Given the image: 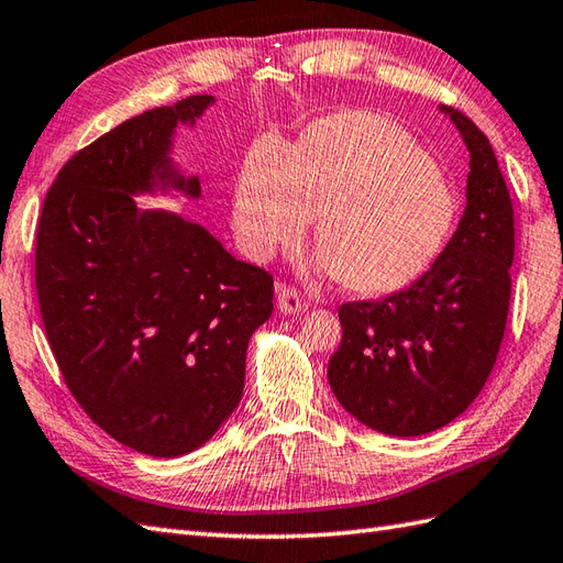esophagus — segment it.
Instances as JSON below:
<instances>
[{"mask_svg": "<svg viewBox=\"0 0 563 563\" xmlns=\"http://www.w3.org/2000/svg\"><path fill=\"white\" fill-rule=\"evenodd\" d=\"M276 305L283 313H299V311L307 309V305L302 302L299 292L292 290V287H287V285H276Z\"/></svg>", "mask_w": 563, "mask_h": 563, "instance_id": "34e87169", "label": "esophagus"}]
</instances>
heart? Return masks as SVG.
I'll use <instances>...</instances> for the list:
<instances>
[{"mask_svg": "<svg viewBox=\"0 0 563 563\" xmlns=\"http://www.w3.org/2000/svg\"><path fill=\"white\" fill-rule=\"evenodd\" d=\"M459 211L453 185L405 129L341 112L297 146L256 143L234 181L232 230L246 256L268 261L319 213L317 268L357 295H386L437 264Z\"/></svg>", "mask_w": 563, "mask_h": 563, "instance_id": "1", "label": "heart"}]
</instances>
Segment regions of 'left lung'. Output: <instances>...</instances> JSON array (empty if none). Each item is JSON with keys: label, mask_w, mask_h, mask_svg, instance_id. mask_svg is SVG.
Instances as JSON below:
<instances>
[{"label": "left lung", "mask_w": 563, "mask_h": 563, "mask_svg": "<svg viewBox=\"0 0 563 563\" xmlns=\"http://www.w3.org/2000/svg\"><path fill=\"white\" fill-rule=\"evenodd\" d=\"M439 110L470 153L459 230L410 287L341 307L343 341L329 362L338 402L388 437H422L467 410L499 355L511 299L514 206L499 163L475 122Z\"/></svg>", "instance_id": "obj_1"}]
</instances>
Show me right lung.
I'll use <instances>...</instances> for the list:
<instances>
[{
	"label": "right lung",
	"instance_id": "add662e5",
	"mask_svg": "<svg viewBox=\"0 0 563 563\" xmlns=\"http://www.w3.org/2000/svg\"><path fill=\"white\" fill-rule=\"evenodd\" d=\"M213 102L148 110L78 151L37 222V299L64 382L100 429L153 459L196 451L234 412L246 345L273 311L264 268L199 222L134 201L199 199L173 146Z\"/></svg>",
	"mask_w": 563,
	"mask_h": 563
}]
</instances>
